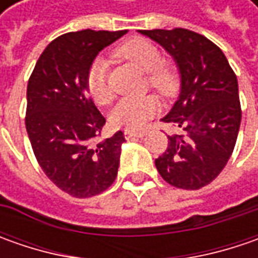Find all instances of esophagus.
<instances>
[{
  "mask_svg": "<svg viewBox=\"0 0 258 258\" xmlns=\"http://www.w3.org/2000/svg\"><path fill=\"white\" fill-rule=\"evenodd\" d=\"M123 135L126 139H134V138H142V136H145V132H135V131L124 129Z\"/></svg>",
  "mask_w": 258,
  "mask_h": 258,
  "instance_id": "1",
  "label": "esophagus"
}]
</instances>
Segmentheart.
Wrapping results in <instances>:
<instances>
[{"instance_id":"1","label":"heart","mask_w":258,"mask_h":258,"mask_svg":"<svg viewBox=\"0 0 258 258\" xmlns=\"http://www.w3.org/2000/svg\"><path fill=\"white\" fill-rule=\"evenodd\" d=\"M116 54L132 61L148 73L151 87L161 94L172 93L175 87V76L169 67L162 64L164 58L158 47L146 38H131L120 44ZM109 63L103 57L96 58L86 76V86L89 94L97 104H107L113 94L109 86ZM158 102L152 96L145 97H124L113 107L110 120L117 127L136 131L144 127L146 122L156 113Z\"/></svg>"}]
</instances>
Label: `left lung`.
<instances>
[{
    "instance_id": "1",
    "label": "left lung",
    "mask_w": 258,
    "mask_h": 258,
    "mask_svg": "<svg viewBox=\"0 0 258 258\" xmlns=\"http://www.w3.org/2000/svg\"><path fill=\"white\" fill-rule=\"evenodd\" d=\"M172 55L181 75V93L165 123L181 127L155 159L168 183L200 189L214 181L233 154L241 123L237 76L220 47L185 28L139 30Z\"/></svg>"
}]
</instances>
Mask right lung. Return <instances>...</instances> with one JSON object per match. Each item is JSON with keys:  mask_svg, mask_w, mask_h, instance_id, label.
I'll return each mask as SVG.
<instances>
[{"mask_svg": "<svg viewBox=\"0 0 258 258\" xmlns=\"http://www.w3.org/2000/svg\"><path fill=\"white\" fill-rule=\"evenodd\" d=\"M127 33L83 30L53 40L27 86L25 127L37 162L69 195L89 198L116 179L123 132L93 144L106 123L89 97L86 76L104 47Z\"/></svg>", "mask_w": 258, "mask_h": 258, "instance_id": "obj_1", "label": "right lung"}]
</instances>
